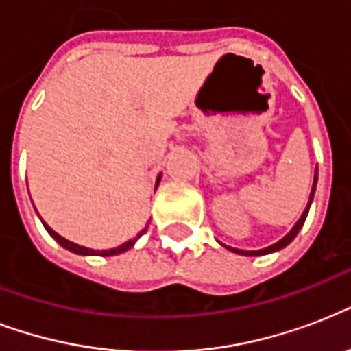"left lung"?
Here are the masks:
<instances>
[{
  "label": "left lung",
  "mask_w": 351,
  "mask_h": 351,
  "mask_svg": "<svg viewBox=\"0 0 351 351\" xmlns=\"http://www.w3.org/2000/svg\"><path fill=\"white\" fill-rule=\"evenodd\" d=\"M315 187H317V169H315V176H313V187H311V193H310V200H308V204H306V209L302 211V215H300V219L297 220V224L291 228V231H289L286 237H282V239L278 240V242H275V244L267 245V247H264V250H253V251H245V250H237V247H231V245H226L220 242V245H224L226 250L233 251V253H237V255H245V256H261V255H267V253H275V251L282 250V247H286V245L291 242V240L297 237V233L300 231V228L304 226L306 222V217H308V211H310V206L311 202H313V197H315Z\"/></svg>",
  "instance_id": "left-lung-1"
}]
</instances>
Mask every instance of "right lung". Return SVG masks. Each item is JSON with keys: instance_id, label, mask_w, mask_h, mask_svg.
<instances>
[{"instance_id": "1", "label": "right lung", "mask_w": 351, "mask_h": 351, "mask_svg": "<svg viewBox=\"0 0 351 351\" xmlns=\"http://www.w3.org/2000/svg\"><path fill=\"white\" fill-rule=\"evenodd\" d=\"M160 178H162V175H158V178H156V187H158ZM41 222H43V220H41ZM43 226H45L47 233L51 234L52 239L56 240L58 244L62 245V247H65V250H69V251H73V253H76V255H85V256H87V255H100V256L120 255V253H123V251L131 250L132 245L136 244V240L140 239V237H142L143 233H145V230H147V228H145V230H142V231H140V233L136 234V237H134V239L127 240V242H123V244L118 245V247H112V250H101V251H96V250H90V247H85V245L74 244V242H71V240H67V239H63L62 234H58L56 231L52 230V228H49V226H47L45 222H43Z\"/></svg>"}]
</instances>
